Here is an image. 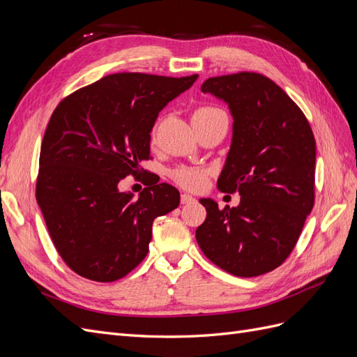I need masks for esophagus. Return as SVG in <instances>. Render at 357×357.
Returning <instances> with one entry per match:
<instances>
[{"label":"esophagus","instance_id":"1","mask_svg":"<svg viewBox=\"0 0 357 357\" xmlns=\"http://www.w3.org/2000/svg\"><path fill=\"white\" fill-rule=\"evenodd\" d=\"M180 201H181V204H192V202H195L197 199L193 198L192 195H189V193H181Z\"/></svg>","mask_w":357,"mask_h":357}]
</instances>
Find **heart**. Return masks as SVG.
Instances as JSON below:
<instances>
[{
	"mask_svg": "<svg viewBox=\"0 0 357 357\" xmlns=\"http://www.w3.org/2000/svg\"><path fill=\"white\" fill-rule=\"evenodd\" d=\"M220 110L213 109V107H201L192 116V121L197 117H205L218 113ZM155 135V131H153ZM172 178H174L180 186L186 188V189H199L204 183L205 178H207V174L202 169H195V168H178L176 171H172Z\"/></svg>",
	"mask_w": 357,
	"mask_h": 357,
	"instance_id": "obj_1",
	"label": "heart"
}]
</instances>
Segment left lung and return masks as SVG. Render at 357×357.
I'll return each instance as SVG.
<instances>
[{"instance_id":"8db88e82","label":"left lung","mask_w":357,"mask_h":357,"mask_svg":"<svg viewBox=\"0 0 357 357\" xmlns=\"http://www.w3.org/2000/svg\"><path fill=\"white\" fill-rule=\"evenodd\" d=\"M201 91L229 107L232 139L218 188L241 199L223 210L199 199L207 218L198 245L232 275L266 274L294 250L314 205V135L299 107L262 74L211 77Z\"/></svg>"}]
</instances>
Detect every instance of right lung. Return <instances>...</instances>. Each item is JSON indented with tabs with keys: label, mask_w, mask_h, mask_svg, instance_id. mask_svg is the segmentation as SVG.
Segmentation results:
<instances>
[{
	"label": "right lung",
	"mask_w": 357,
	"mask_h": 357,
	"mask_svg": "<svg viewBox=\"0 0 357 357\" xmlns=\"http://www.w3.org/2000/svg\"><path fill=\"white\" fill-rule=\"evenodd\" d=\"M198 79L142 73L105 75L62 100L40 150L36 197L52 241L75 274L110 283L143 261L152 225L180 204L153 181L135 198L119 181L150 156V132L164 107Z\"/></svg>",
	"instance_id": "1"
}]
</instances>
